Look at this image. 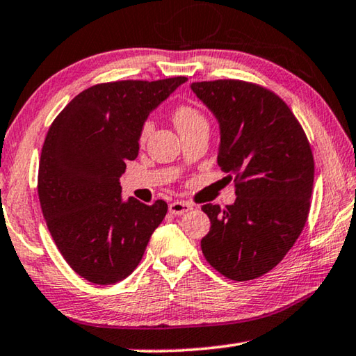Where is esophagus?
<instances>
[{
  "instance_id": "esophagus-1",
  "label": "esophagus",
  "mask_w": 356,
  "mask_h": 356,
  "mask_svg": "<svg viewBox=\"0 0 356 356\" xmlns=\"http://www.w3.org/2000/svg\"><path fill=\"white\" fill-rule=\"evenodd\" d=\"M191 209H193V206L185 201H174L169 204V212H171L172 216H182V213L191 211Z\"/></svg>"
}]
</instances>
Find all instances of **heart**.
<instances>
[{"instance_id":"obj_1","label":"heart","mask_w":356,"mask_h":356,"mask_svg":"<svg viewBox=\"0 0 356 356\" xmlns=\"http://www.w3.org/2000/svg\"><path fill=\"white\" fill-rule=\"evenodd\" d=\"M174 123H176V127L180 131H184V129H188L195 125H200V123H206V118L204 115L201 114V112L196 109L193 106H188V104H182L179 106L176 111H174ZM152 131V123L150 122H145L143 127H140V131H139V140L140 143H144L145 139L149 138V134Z\"/></svg>"}]
</instances>
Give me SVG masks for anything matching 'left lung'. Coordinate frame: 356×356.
<instances>
[{
    "mask_svg": "<svg viewBox=\"0 0 356 356\" xmlns=\"http://www.w3.org/2000/svg\"><path fill=\"white\" fill-rule=\"evenodd\" d=\"M220 125L217 161L236 182L234 204H204L211 229L201 250L213 269L245 282L277 266L306 225L314 155L277 95L234 79L191 83Z\"/></svg>",
    "mask_w": 356,
    "mask_h": 356,
    "instance_id": "left-lung-1",
    "label": "left lung"
}]
</instances>
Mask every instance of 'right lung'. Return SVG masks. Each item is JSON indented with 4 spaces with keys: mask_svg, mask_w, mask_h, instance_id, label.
<instances>
[{
    "mask_svg": "<svg viewBox=\"0 0 356 356\" xmlns=\"http://www.w3.org/2000/svg\"><path fill=\"white\" fill-rule=\"evenodd\" d=\"M187 77L98 83L49 128L38 174L47 228L66 263L97 285L123 280L139 264L168 204L122 200L120 176L139 152V131Z\"/></svg>",
    "mask_w": 356,
    "mask_h": 356,
    "instance_id": "right-lung-1",
    "label": "right lung"
}]
</instances>
